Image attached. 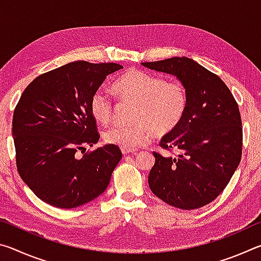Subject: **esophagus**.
I'll return each instance as SVG.
<instances>
[{"label":"esophagus","mask_w":261,"mask_h":261,"mask_svg":"<svg viewBox=\"0 0 261 261\" xmlns=\"http://www.w3.org/2000/svg\"><path fill=\"white\" fill-rule=\"evenodd\" d=\"M121 151L123 154H129V153H136L137 149L135 148H125V147H122Z\"/></svg>","instance_id":"1"}]
</instances>
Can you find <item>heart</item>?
Masks as SVG:
<instances>
[{
    "instance_id": "1",
    "label": "heart",
    "mask_w": 261,
    "mask_h": 261,
    "mask_svg": "<svg viewBox=\"0 0 261 261\" xmlns=\"http://www.w3.org/2000/svg\"><path fill=\"white\" fill-rule=\"evenodd\" d=\"M113 91L121 101L135 102L126 125H116L105 132V141L116 146L134 148L146 144L154 134L170 135L177 129L188 109V91L178 81L132 69L116 79ZM90 110L96 121L108 125L114 118V102L103 92L92 95Z\"/></svg>"
}]
</instances>
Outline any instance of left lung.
<instances>
[{"label": "left lung", "instance_id": "1", "mask_svg": "<svg viewBox=\"0 0 261 261\" xmlns=\"http://www.w3.org/2000/svg\"><path fill=\"white\" fill-rule=\"evenodd\" d=\"M144 67L177 77L188 91V109L177 129L160 141L176 156L153 152L152 192L167 204L196 210L218 198L240 165V108L222 79L188 57L145 62Z\"/></svg>", "mask_w": 261, "mask_h": 261}]
</instances>
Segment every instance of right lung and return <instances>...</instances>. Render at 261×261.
I'll list each match as a JSON object with an SVG mask.
<instances>
[{
  "instance_id": "1",
  "label": "right lung",
  "mask_w": 261,
  "mask_h": 261,
  "mask_svg": "<svg viewBox=\"0 0 261 261\" xmlns=\"http://www.w3.org/2000/svg\"><path fill=\"white\" fill-rule=\"evenodd\" d=\"M117 63L76 61L29 84L14 110L12 136L21 179L42 201L74 208L105 192L122 159L116 145L83 156L100 138L91 98Z\"/></svg>"
}]
</instances>
